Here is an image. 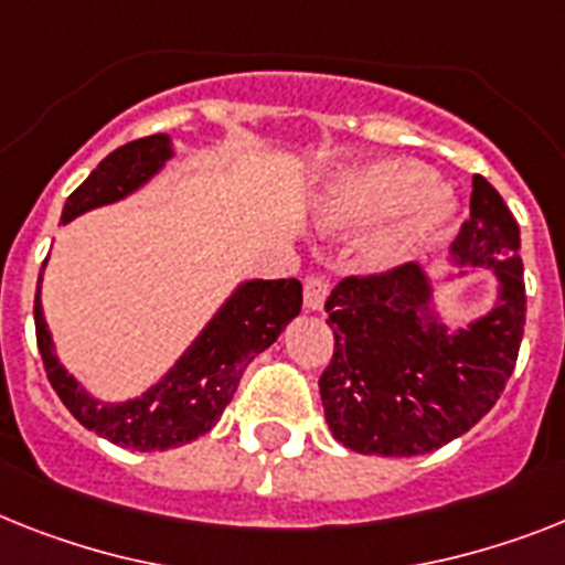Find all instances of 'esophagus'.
I'll use <instances>...</instances> for the list:
<instances>
[{
	"mask_svg": "<svg viewBox=\"0 0 565 565\" xmlns=\"http://www.w3.org/2000/svg\"><path fill=\"white\" fill-rule=\"evenodd\" d=\"M326 297H329V279L323 277L306 279V286H302V302H306V309L311 311L323 309Z\"/></svg>",
	"mask_w": 565,
	"mask_h": 565,
	"instance_id": "obj_1",
	"label": "esophagus"
}]
</instances>
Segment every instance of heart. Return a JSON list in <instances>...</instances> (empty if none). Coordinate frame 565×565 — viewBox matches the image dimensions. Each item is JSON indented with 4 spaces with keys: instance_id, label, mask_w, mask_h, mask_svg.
Returning <instances> with one entry per match:
<instances>
[{
    "instance_id": "1",
    "label": "heart",
    "mask_w": 565,
    "mask_h": 565,
    "mask_svg": "<svg viewBox=\"0 0 565 565\" xmlns=\"http://www.w3.org/2000/svg\"><path fill=\"white\" fill-rule=\"evenodd\" d=\"M398 213L377 242L381 259H398L427 248L445 233L454 204L436 188L430 170L409 161H375L340 172L323 199V218L332 227L370 225Z\"/></svg>"
}]
</instances>
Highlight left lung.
Returning <instances> with one entry per match:
<instances>
[{"label":"left lung","mask_w":565,"mask_h":565,"mask_svg":"<svg viewBox=\"0 0 565 565\" xmlns=\"http://www.w3.org/2000/svg\"><path fill=\"white\" fill-rule=\"evenodd\" d=\"M454 254L500 277L497 309L456 334L430 320V282L413 263L352 274L329 294L334 355L320 398L340 445L375 456L430 454L488 416L505 390L525 326L520 225L482 175H473Z\"/></svg>","instance_id":"left-lung-1"}]
</instances>
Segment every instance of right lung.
<instances>
[{
    "instance_id": "1",
    "label": "right lung",
    "mask_w": 565,
    "mask_h": 565,
    "mask_svg": "<svg viewBox=\"0 0 565 565\" xmlns=\"http://www.w3.org/2000/svg\"><path fill=\"white\" fill-rule=\"evenodd\" d=\"M170 156L172 147L167 135H149L118 147L68 195L63 222L124 199L126 193L141 188ZM300 279H250L233 291L231 300L181 355L170 375L161 377L141 398L126 404H100L83 393L81 384L60 366L42 317L40 288L34 297L36 347L54 393L86 430H95L111 445L132 450H167L199 439L222 418L239 386L242 372L248 370V363L259 352L271 347L288 320L300 315Z\"/></svg>"
}]
</instances>
